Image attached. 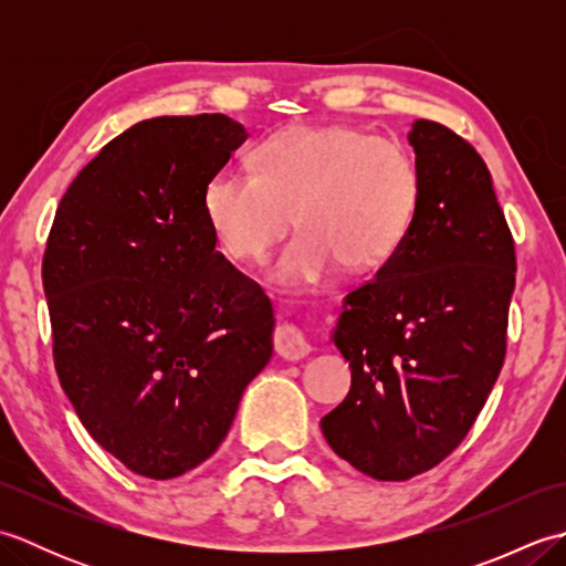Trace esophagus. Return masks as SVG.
<instances>
[{
    "label": "esophagus",
    "instance_id": "34e87169",
    "mask_svg": "<svg viewBox=\"0 0 566 566\" xmlns=\"http://www.w3.org/2000/svg\"><path fill=\"white\" fill-rule=\"evenodd\" d=\"M308 343L304 333L298 331L294 323L280 321L274 326V353L284 359H302L308 355Z\"/></svg>",
    "mask_w": 566,
    "mask_h": 566
}]
</instances>
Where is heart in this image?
I'll list each match as a JSON object with an SVG mask.
<instances>
[{
    "mask_svg": "<svg viewBox=\"0 0 566 566\" xmlns=\"http://www.w3.org/2000/svg\"><path fill=\"white\" fill-rule=\"evenodd\" d=\"M255 172L219 170L203 187V219L228 258L260 262L294 223L274 280L311 286L343 264L387 262L420 207V170L401 143L353 126L302 124L255 148Z\"/></svg>",
    "mask_w": 566,
    "mask_h": 566,
    "instance_id": "b5f03b06",
    "label": "heart"
}]
</instances>
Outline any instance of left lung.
I'll use <instances>...</instances> for the list:
<instances>
[{
	"label": "left lung",
	"instance_id": "8db88e82",
	"mask_svg": "<svg viewBox=\"0 0 566 566\" xmlns=\"http://www.w3.org/2000/svg\"><path fill=\"white\" fill-rule=\"evenodd\" d=\"M420 207L375 280L345 296L333 340L353 369L321 418L331 448L379 482L440 464L482 411L506 357L515 245L489 167L452 128L408 134Z\"/></svg>",
	"mask_w": 566,
	"mask_h": 566
}]
</instances>
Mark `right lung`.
<instances>
[{"label":"right lung","instance_id":"right-lung-1","mask_svg":"<svg viewBox=\"0 0 566 566\" xmlns=\"http://www.w3.org/2000/svg\"><path fill=\"white\" fill-rule=\"evenodd\" d=\"M248 138L223 114L158 116L106 143L60 199L43 290L60 387L102 448L148 479L219 450L272 355V304L203 219Z\"/></svg>","mask_w":566,"mask_h":566}]
</instances>
